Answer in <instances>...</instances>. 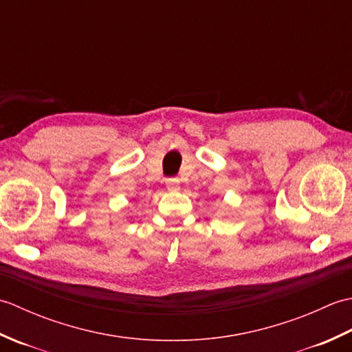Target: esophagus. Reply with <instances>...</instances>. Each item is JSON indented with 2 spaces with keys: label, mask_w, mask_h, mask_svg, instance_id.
<instances>
[{
  "label": "esophagus",
  "mask_w": 352,
  "mask_h": 352,
  "mask_svg": "<svg viewBox=\"0 0 352 352\" xmlns=\"http://www.w3.org/2000/svg\"><path fill=\"white\" fill-rule=\"evenodd\" d=\"M168 190H180V180L178 178H169L166 182Z\"/></svg>",
  "instance_id": "34e87169"
}]
</instances>
